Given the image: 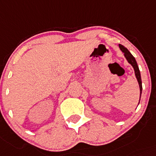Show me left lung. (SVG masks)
Instances as JSON below:
<instances>
[{
    "mask_svg": "<svg viewBox=\"0 0 156 156\" xmlns=\"http://www.w3.org/2000/svg\"><path fill=\"white\" fill-rule=\"evenodd\" d=\"M119 48H120L121 51L124 53L125 57L126 58V59H127V61L129 62V63L132 65V66L133 67L134 70H135V76H136V78H137L138 82H139V88H140V98H141V94H142V79H141L140 71H139V68L137 65V62H136V61H135V58H134L133 55L129 52V51L126 48H125L124 46L122 44H119ZM139 101H140V99H139Z\"/></svg>",
    "mask_w": 156,
    "mask_h": 156,
    "instance_id": "8db88e82",
    "label": "left lung"
}]
</instances>
